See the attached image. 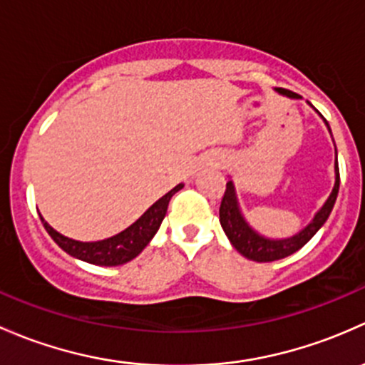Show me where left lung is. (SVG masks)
<instances>
[{
    "label": "left lung",
    "mask_w": 365,
    "mask_h": 365,
    "mask_svg": "<svg viewBox=\"0 0 365 365\" xmlns=\"http://www.w3.org/2000/svg\"><path fill=\"white\" fill-rule=\"evenodd\" d=\"M276 91L281 93V95L290 96V98H300L297 93L288 91V89L277 88ZM325 125L329 126V123L325 121ZM337 193H339V165H337V158H336V184H334V190L332 193H330V197L327 198V202L323 204V207L318 210L317 216L313 217V221H311L304 230H300L299 234L294 235V237L267 239L264 235L257 234V232L247 225V221L244 220L242 212H240L239 204H237V197H235L234 182L228 181L227 190H225L223 198H221L220 223L221 227H223L227 237L230 239L232 246H234L242 257L250 258V260L253 262L281 260V258H287L290 257V255H294L295 251H299L304 244L309 242L311 237L320 230L323 223L327 221V217H329L330 212H332Z\"/></svg>",
    "instance_id": "8db88e82"
}]
</instances>
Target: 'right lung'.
Segmentation results:
<instances>
[{
    "label": "right lung",
    "instance_id": "obj_1",
    "mask_svg": "<svg viewBox=\"0 0 365 365\" xmlns=\"http://www.w3.org/2000/svg\"><path fill=\"white\" fill-rule=\"evenodd\" d=\"M182 187V184H178L174 190L168 191L167 195L155 202L133 225L123 230L121 234L114 235L103 240H96V242H81L70 237H65L63 234L56 232L47 221L40 216L47 234L54 239V242L61 247L63 251L71 255V257L78 258L82 262L95 265H123L126 262L133 260L142 250L149 244V240L155 237V234L160 228L161 221H163L165 214H167V207L170 198L178 193Z\"/></svg>",
    "mask_w": 365,
    "mask_h": 365
}]
</instances>
